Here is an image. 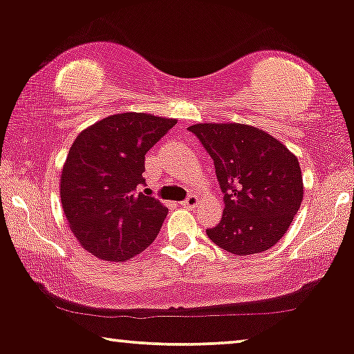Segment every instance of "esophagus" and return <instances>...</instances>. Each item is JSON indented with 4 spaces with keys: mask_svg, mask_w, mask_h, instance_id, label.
I'll return each mask as SVG.
<instances>
[{
    "mask_svg": "<svg viewBox=\"0 0 354 354\" xmlns=\"http://www.w3.org/2000/svg\"><path fill=\"white\" fill-rule=\"evenodd\" d=\"M183 206L185 207H189V209H193V207H198V204H199V198L196 194H189L188 198L185 199V201L181 203Z\"/></svg>",
    "mask_w": 354,
    "mask_h": 354,
    "instance_id": "34e87169",
    "label": "esophagus"
}]
</instances>
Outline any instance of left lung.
I'll list each match as a JSON object with an SVG mask.
<instances>
[{
    "label": "left lung",
    "instance_id": "1",
    "mask_svg": "<svg viewBox=\"0 0 354 354\" xmlns=\"http://www.w3.org/2000/svg\"><path fill=\"white\" fill-rule=\"evenodd\" d=\"M188 130L214 161L224 194L223 219L207 229V237L236 255L269 250L304 199L297 156L267 131L244 123H198Z\"/></svg>",
    "mask_w": 354,
    "mask_h": 354
}]
</instances>
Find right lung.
Masks as SVG:
<instances>
[{"label":"right lung","mask_w":354,"mask_h":354,"mask_svg":"<svg viewBox=\"0 0 354 354\" xmlns=\"http://www.w3.org/2000/svg\"><path fill=\"white\" fill-rule=\"evenodd\" d=\"M176 120L117 113L77 135L61 176L62 207L79 244L110 262L129 261L158 236L168 209L138 193L145 155Z\"/></svg>","instance_id":"right-lung-1"}]
</instances>
